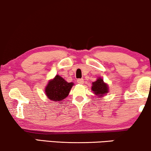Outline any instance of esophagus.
<instances>
[{"instance_id": "1", "label": "esophagus", "mask_w": 151, "mask_h": 151, "mask_svg": "<svg viewBox=\"0 0 151 151\" xmlns=\"http://www.w3.org/2000/svg\"><path fill=\"white\" fill-rule=\"evenodd\" d=\"M77 83H79V84H83V79H78L77 80Z\"/></svg>"}]
</instances>
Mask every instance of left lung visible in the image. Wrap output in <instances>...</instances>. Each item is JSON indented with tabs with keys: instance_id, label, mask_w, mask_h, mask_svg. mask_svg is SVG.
<instances>
[{
	"instance_id": "obj_1",
	"label": "left lung",
	"mask_w": 151,
	"mask_h": 151,
	"mask_svg": "<svg viewBox=\"0 0 151 151\" xmlns=\"http://www.w3.org/2000/svg\"><path fill=\"white\" fill-rule=\"evenodd\" d=\"M92 91L95 94L99 96H103V95L108 93V86L101 78H99L96 81L93 83Z\"/></svg>"
}]
</instances>
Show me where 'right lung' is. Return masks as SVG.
I'll use <instances>...</instances> for the list:
<instances>
[{"mask_svg":"<svg viewBox=\"0 0 151 151\" xmlns=\"http://www.w3.org/2000/svg\"><path fill=\"white\" fill-rule=\"evenodd\" d=\"M72 86L73 83H68L61 77L56 75L54 79L49 81L45 89L46 95L50 100L60 102L66 98Z\"/></svg>","mask_w":151,"mask_h":151,"instance_id":"add662e5","label":"right lung"}]
</instances>
